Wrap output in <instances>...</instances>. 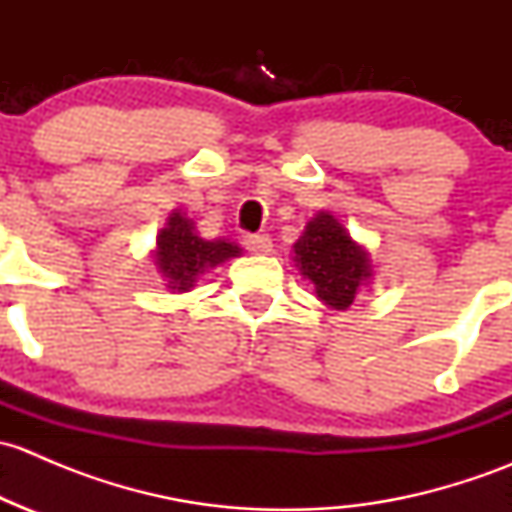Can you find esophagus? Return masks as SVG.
<instances>
[{
  "label": "esophagus",
  "mask_w": 512,
  "mask_h": 512,
  "mask_svg": "<svg viewBox=\"0 0 512 512\" xmlns=\"http://www.w3.org/2000/svg\"><path fill=\"white\" fill-rule=\"evenodd\" d=\"M242 245H245V250L252 252V255H267V252H272L270 235H245Z\"/></svg>",
  "instance_id": "obj_1"
}]
</instances>
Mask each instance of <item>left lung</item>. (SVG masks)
I'll list each match as a JSON object with an SVG mask.
<instances>
[{
	"instance_id": "obj_1",
	"label": "left lung",
	"mask_w": 512,
	"mask_h": 512,
	"mask_svg": "<svg viewBox=\"0 0 512 512\" xmlns=\"http://www.w3.org/2000/svg\"><path fill=\"white\" fill-rule=\"evenodd\" d=\"M294 262L314 285V292L327 307L347 309L361 287L371 282V257L349 230L322 210L304 227L294 242Z\"/></svg>"
}]
</instances>
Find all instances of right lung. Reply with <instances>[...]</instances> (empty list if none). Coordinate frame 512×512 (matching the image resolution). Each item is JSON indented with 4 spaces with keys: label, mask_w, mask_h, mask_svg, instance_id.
<instances>
[{
    "label": "right lung",
    "mask_w": 512,
    "mask_h": 512,
    "mask_svg": "<svg viewBox=\"0 0 512 512\" xmlns=\"http://www.w3.org/2000/svg\"><path fill=\"white\" fill-rule=\"evenodd\" d=\"M240 255V247L227 240H203L195 232V223L185 218L180 210L168 215V223L158 232L156 240V267L168 282V289L190 292L203 272L230 257Z\"/></svg>",
    "instance_id": "right-lung-1"
}]
</instances>
